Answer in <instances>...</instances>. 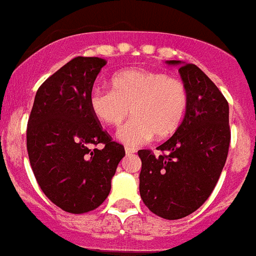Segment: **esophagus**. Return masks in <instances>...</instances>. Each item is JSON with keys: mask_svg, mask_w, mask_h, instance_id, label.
<instances>
[{"mask_svg": "<svg viewBox=\"0 0 256 256\" xmlns=\"http://www.w3.org/2000/svg\"><path fill=\"white\" fill-rule=\"evenodd\" d=\"M136 153V149H133V148H130V146H126V154H128V156H130V154Z\"/></svg>", "mask_w": 256, "mask_h": 256, "instance_id": "34e87169", "label": "esophagus"}]
</instances>
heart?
Listing matches in <instances>:
<instances>
[{
  "instance_id": "heart-1",
  "label": "heart",
  "mask_w": 256,
  "mask_h": 256,
  "mask_svg": "<svg viewBox=\"0 0 256 256\" xmlns=\"http://www.w3.org/2000/svg\"><path fill=\"white\" fill-rule=\"evenodd\" d=\"M111 90L94 88L88 94V108L104 126L119 128L118 138L128 146H140L157 134L171 136L180 126L188 106V90L182 80L162 72L126 69L110 80Z\"/></svg>"
}]
</instances>
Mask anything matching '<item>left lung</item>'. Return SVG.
<instances>
[{
    "mask_svg": "<svg viewBox=\"0 0 256 256\" xmlns=\"http://www.w3.org/2000/svg\"><path fill=\"white\" fill-rule=\"evenodd\" d=\"M166 62L180 65L188 106L180 126L157 148L161 156L138 150L140 195L154 214L179 220L200 208L216 187L229 152V104L200 68Z\"/></svg>",
    "mask_w": 256,
    "mask_h": 256,
    "instance_id": "obj_1",
    "label": "left lung"
}]
</instances>
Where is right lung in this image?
<instances>
[{"mask_svg": "<svg viewBox=\"0 0 256 256\" xmlns=\"http://www.w3.org/2000/svg\"><path fill=\"white\" fill-rule=\"evenodd\" d=\"M107 61L74 57L38 88L27 123V152L38 184L65 212L81 214L108 196L126 156L88 108V94ZM100 143V148H92Z\"/></svg>", "mask_w": 256, "mask_h": 256, "instance_id": "obj_1", "label": "right lung"}]
</instances>
